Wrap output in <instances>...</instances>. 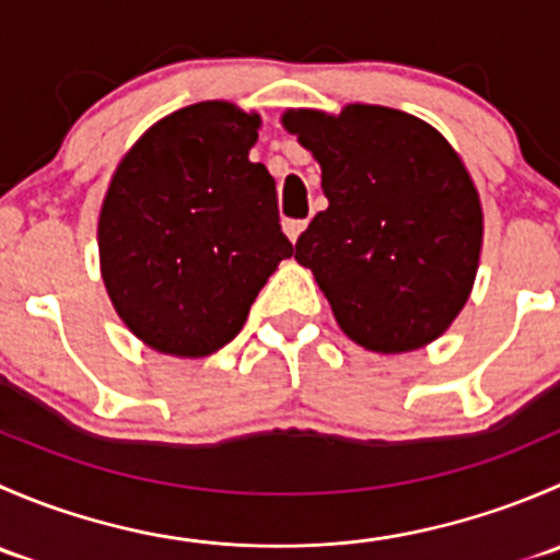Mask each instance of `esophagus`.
Listing matches in <instances>:
<instances>
[{
  "instance_id": "34e87169",
  "label": "esophagus",
  "mask_w": 560,
  "mask_h": 560,
  "mask_svg": "<svg viewBox=\"0 0 560 560\" xmlns=\"http://www.w3.org/2000/svg\"><path fill=\"white\" fill-rule=\"evenodd\" d=\"M306 219H284V233L290 241H298V235L306 230Z\"/></svg>"
}]
</instances>
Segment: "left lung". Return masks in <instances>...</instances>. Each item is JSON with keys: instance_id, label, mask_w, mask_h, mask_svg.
I'll list each match as a JSON object with an SVG mask.
<instances>
[{"instance_id": "1", "label": "left lung", "mask_w": 560, "mask_h": 560, "mask_svg": "<svg viewBox=\"0 0 560 560\" xmlns=\"http://www.w3.org/2000/svg\"><path fill=\"white\" fill-rule=\"evenodd\" d=\"M284 127L322 165L319 211L295 244L338 325L371 352L442 336L468 301L482 208L447 140L409 113L349 105L290 110Z\"/></svg>"}]
</instances>
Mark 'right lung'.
Segmentation results:
<instances>
[{
    "label": "right lung",
    "instance_id": "obj_1",
    "mask_svg": "<svg viewBox=\"0 0 560 560\" xmlns=\"http://www.w3.org/2000/svg\"><path fill=\"white\" fill-rule=\"evenodd\" d=\"M259 118L197 103L132 145L100 213L103 279L151 349L206 358L233 341L254 298L292 257L276 184L248 162Z\"/></svg>",
    "mask_w": 560,
    "mask_h": 560
}]
</instances>
